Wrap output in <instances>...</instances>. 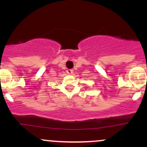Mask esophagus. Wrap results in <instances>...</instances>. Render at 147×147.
<instances>
[{"label": "esophagus", "mask_w": 147, "mask_h": 147, "mask_svg": "<svg viewBox=\"0 0 147 147\" xmlns=\"http://www.w3.org/2000/svg\"><path fill=\"white\" fill-rule=\"evenodd\" d=\"M67 73L71 75V74L73 73V70H72V69H68V70H67Z\"/></svg>", "instance_id": "esophagus-1"}]
</instances>
